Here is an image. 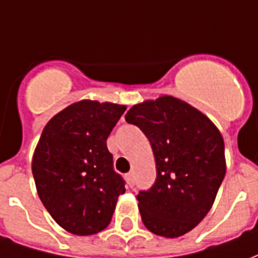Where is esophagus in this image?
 I'll return each mask as SVG.
<instances>
[{
	"label": "esophagus",
	"instance_id": "obj_1",
	"mask_svg": "<svg viewBox=\"0 0 258 258\" xmlns=\"http://www.w3.org/2000/svg\"><path fill=\"white\" fill-rule=\"evenodd\" d=\"M125 179H127V184L131 186V185H133V182H134V173L125 174Z\"/></svg>",
	"mask_w": 258,
	"mask_h": 258
}]
</instances>
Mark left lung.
I'll return each instance as SVG.
<instances>
[{
	"label": "left lung",
	"instance_id": "left-lung-1",
	"mask_svg": "<svg viewBox=\"0 0 258 258\" xmlns=\"http://www.w3.org/2000/svg\"><path fill=\"white\" fill-rule=\"evenodd\" d=\"M125 121L146 135L156 162L155 184L137 195L144 225L166 238L185 235L209 213L225 177L220 131L173 96L135 105Z\"/></svg>",
	"mask_w": 258,
	"mask_h": 258
}]
</instances>
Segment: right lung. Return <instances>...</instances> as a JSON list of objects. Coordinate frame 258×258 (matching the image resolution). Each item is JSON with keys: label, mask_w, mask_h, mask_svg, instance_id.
I'll return each instance as SVG.
<instances>
[{"label": "right lung", "mask_w": 258, "mask_h": 258, "mask_svg": "<svg viewBox=\"0 0 258 258\" xmlns=\"http://www.w3.org/2000/svg\"><path fill=\"white\" fill-rule=\"evenodd\" d=\"M124 110L123 105L80 101L42 130L31 164L37 192L53 220L74 235L105 229L125 192L106 146Z\"/></svg>", "instance_id": "right-lung-1"}]
</instances>
